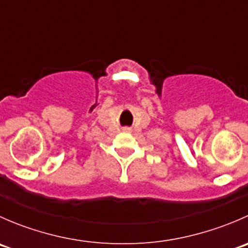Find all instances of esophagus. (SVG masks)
Returning a JSON list of instances; mask_svg holds the SVG:
<instances>
[{"label": "esophagus", "instance_id": "1", "mask_svg": "<svg viewBox=\"0 0 248 248\" xmlns=\"http://www.w3.org/2000/svg\"><path fill=\"white\" fill-rule=\"evenodd\" d=\"M126 131H129V129H128V128H127V129H126Z\"/></svg>", "mask_w": 248, "mask_h": 248}]
</instances>
